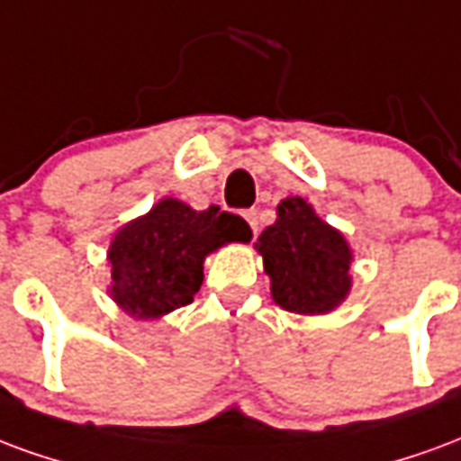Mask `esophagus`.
Segmentation results:
<instances>
[{
  "instance_id": "obj_1",
  "label": "esophagus",
  "mask_w": 461,
  "mask_h": 461,
  "mask_svg": "<svg viewBox=\"0 0 461 461\" xmlns=\"http://www.w3.org/2000/svg\"><path fill=\"white\" fill-rule=\"evenodd\" d=\"M243 216H245V221L250 223V228H253V233H258V226H260V223H258V211H255V208H250V211H245Z\"/></svg>"
}]
</instances>
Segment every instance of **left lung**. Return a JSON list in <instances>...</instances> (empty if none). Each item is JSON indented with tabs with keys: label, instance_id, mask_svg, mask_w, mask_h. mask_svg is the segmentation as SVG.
<instances>
[{
	"label": "left lung",
	"instance_id": "obj_1",
	"mask_svg": "<svg viewBox=\"0 0 461 461\" xmlns=\"http://www.w3.org/2000/svg\"><path fill=\"white\" fill-rule=\"evenodd\" d=\"M255 248L263 255L272 300L287 312L327 314L351 290V248L302 196L282 201L277 221L265 228Z\"/></svg>",
	"mask_w": 461,
	"mask_h": 461
}]
</instances>
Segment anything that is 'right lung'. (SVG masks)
<instances>
[{
  "label": "right lung",
  "instance_id": "1",
  "mask_svg": "<svg viewBox=\"0 0 461 461\" xmlns=\"http://www.w3.org/2000/svg\"><path fill=\"white\" fill-rule=\"evenodd\" d=\"M250 238V226L235 213L218 206L194 211L179 198H161L149 213L120 228L107 248L110 297L130 317H164L194 302L206 255Z\"/></svg>",
  "mask_w": 461,
  "mask_h": 461
}]
</instances>
